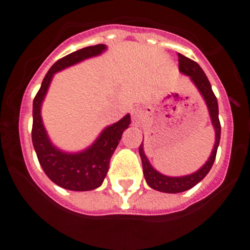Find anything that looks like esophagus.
<instances>
[{
    "instance_id": "34e87169",
    "label": "esophagus",
    "mask_w": 250,
    "mask_h": 250,
    "mask_svg": "<svg viewBox=\"0 0 250 250\" xmlns=\"http://www.w3.org/2000/svg\"><path fill=\"white\" fill-rule=\"evenodd\" d=\"M141 120H143V111L139 109H134L132 111V123L135 127H139Z\"/></svg>"
}]
</instances>
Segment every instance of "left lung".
<instances>
[{"label":"left lung","mask_w":250,"mask_h":250,"mask_svg":"<svg viewBox=\"0 0 250 250\" xmlns=\"http://www.w3.org/2000/svg\"><path fill=\"white\" fill-rule=\"evenodd\" d=\"M178 58L179 71H180L181 74L190 77V80L192 81V83L196 85V88H197V90L200 92V94L202 95L203 100L206 102L207 107H208L209 116H210L211 125H213L214 132H215V143H214L210 156H209V158L207 160V162L204 163L202 167L198 170H196L195 173H191L183 176H168L160 173L158 170H156L155 168L151 166L148 158L146 157L145 151H144V144L141 143V145L139 146V153L141 163H143V172L144 176H145L146 183H147V185L150 186L151 188H153V190H157L166 193L184 192V191L192 188L193 186L197 185L201 180H203L204 176L209 173L214 161H215L216 151H218L219 143H220L221 132L220 121H219L218 100H216V97L214 95L211 85L210 83H209L206 74H204L203 70L201 69L200 65L196 62H193V60L184 57L180 53L178 54Z\"/></svg>","instance_id":"obj_1"}]
</instances>
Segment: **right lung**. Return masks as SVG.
Masks as SVG:
<instances>
[{
  "instance_id": "right-lung-1",
  "label": "right lung",
  "mask_w": 250,
  "mask_h": 250,
  "mask_svg": "<svg viewBox=\"0 0 250 250\" xmlns=\"http://www.w3.org/2000/svg\"><path fill=\"white\" fill-rule=\"evenodd\" d=\"M106 44H97L78 49L58 60L44 76L32 106V144L46 175L58 186L71 191H90L99 188L109 170L111 156L120 144L122 133L129 127L130 115L103 129L99 137L87 148L67 152L52 143L42 121L41 109L50 82L57 72L76 65L106 50Z\"/></svg>"
}]
</instances>
